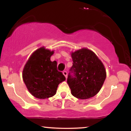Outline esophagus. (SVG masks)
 <instances>
[{"label": "esophagus", "mask_w": 131, "mask_h": 131, "mask_svg": "<svg viewBox=\"0 0 131 131\" xmlns=\"http://www.w3.org/2000/svg\"><path fill=\"white\" fill-rule=\"evenodd\" d=\"M63 75L64 76H65L66 77V78H67V75H68V73H67V71H63Z\"/></svg>", "instance_id": "34e87169"}]
</instances>
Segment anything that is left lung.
Here are the masks:
<instances>
[{
  "mask_svg": "<svg viewBox=\"0 0 131 131\" xmlns=\"http://www.w3.org/2000/svg\"><path fill=\"white\" fill-rule=\"evenodd\" d=\"M71 57L73 66L67 78L71 93L80 99L94 97L106 78L104 65L92 51L85 48L72 52Z\"/></svg>",
  "mask_w": 131,
  "mask_h": 131,
  "instance_id": "1",
  "label": "left lung"
}]
</instances>
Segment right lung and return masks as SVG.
Segmentation results:
<instances>
[{
	"mask_svg": "<svg viewBox=\"0 0 131 131\" xmlns=\"http://www.w3.org/2000/svg\"><path fill=\"white\" fill-rule=\"evenodd\" d=\"M53 51L40 47L33 52L23 71V79L28 91L34 97L44 99L56 94L58 84L65 81L57 70L56 61H51Z\"/></svg>",
	"mask_w": 131,
	"mask_h": 131,
	"instance_id": "right-lung-1",
	"label": "right lung"
}]
</instances>
